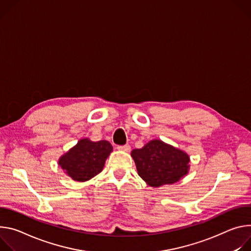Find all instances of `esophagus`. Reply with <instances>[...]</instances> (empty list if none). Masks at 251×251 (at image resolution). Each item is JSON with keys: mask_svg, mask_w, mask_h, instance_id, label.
Wrapping results in <instances>:
<instances>
[{"mask_svg": "<svg viewBox=\"0 0 251 251\" xmlns=\"http://www.w3.org/2000/svg\"><path fill=\"white\" fill-rule=\"evenodd\" d=\"M118 150H119V151H126V152H128V151H130V147H129V145L119 146V147H118Z\"/></svg>", "mask_w": 251, "mask_h": 251, "instance_id": "obj_1", "label": "esophagus"}]
</instances>
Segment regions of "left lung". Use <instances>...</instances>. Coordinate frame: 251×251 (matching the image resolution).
I'll return each instance as SVG.
<instances>
[{"mask_svg":"<svg viewBox=\"0 0 251 251\" xmlns=\"http://www.w3.org/2000/svg\"><path fill=\"white\" fill-rule=\"evenodd\" d=\"M130 155L137 175L151 187L177 182L190 168V158L185 151L160 140H151L142 149L132 150Z\"/></svg>","mask_w":251,"mask_h":251,"instance_id":"obj_1","label":"left lung"}]
</instances>
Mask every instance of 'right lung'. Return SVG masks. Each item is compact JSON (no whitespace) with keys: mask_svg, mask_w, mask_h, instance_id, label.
I'll return each mask as SVG.
<instances>
[{"mask_svg":"<svg viewBox=\"0 0 251 251\" xmlns=\"http://www.w3.org/2000/svg\"><path fill=\"white\" fill-rule=\"evenodd\" d=\"M113 151L107 141L93 142L81 138L75 146L60 156L58 163L64 173L75 181H88L99 175Z\"/></svg>","mask_w":251,"mask_h":251,"instance_id":"right-lung-1","label":"right lung"}]
</instances>
